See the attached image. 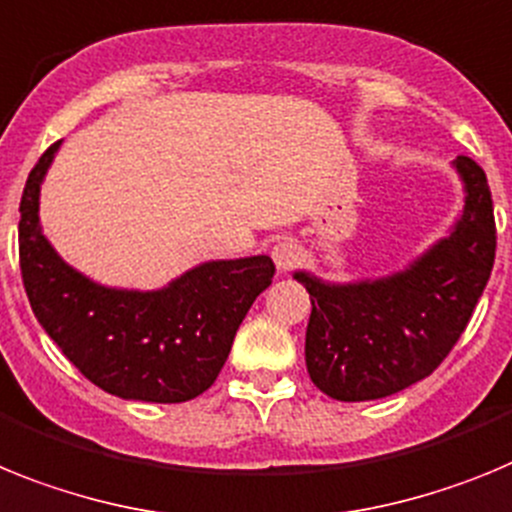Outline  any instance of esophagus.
<instances>
[{
    "label": "esophagus",
    "mask_w": 512,
    "mask_h": 512,
    "mask_svg": "<svg viewBox=\"0 0 512 512\" xmlns=\"http://www.w3.org/2000/svg\"><path fill=\"white\" fill-rule=\"evenodd\" d=\"M270 257H273L275 268L286 273V270H291L301 260V247L296 242H291V239H281V242L273 244Z\"/></svg>",
    "instance_id": "1"
}]
</instances>
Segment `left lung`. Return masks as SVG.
Wrapping results in <instances>:
<instances>
[{
  "label": "left lung",
  "instance_id": "left-lung-1",
  "mask_svg": "<svg viewBox=\"0 0 512 512\" xmlns=\"http://www.w3.org/2000/svg\"><path fill=\"white\" fill-rule=\"evenodd\" d=\"M464 211L446 239L402 273L324 283L293 273L311 299L306 371L327 397L368 402L430 376L459 342L495 265V211L487 175L456 157Z\"/></svg>",
  "mask_w": 512,
  "mask_h": 512
}]
</instances>
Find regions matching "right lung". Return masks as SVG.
<instances>
[{
	"mask_svg": "<svg viewBox=\"0 0 512 512\" xmlns=\"http://www.w3.org/2000/svg\"><path fill=\"white\" fill-rule=\"evenodd\" d=\"M61 141L30 170L20 201V270L33 314L102 391L175 404L216 381L252 301L270 286L268 255L213 260L159 291H126L69 268L43 237L41 182Z\"/></svg>",
	"mask_w": 512,
	"mask_h": 512,
	"instance_id": "add662e5",
	"label": "right lung"
}]
</instances>
